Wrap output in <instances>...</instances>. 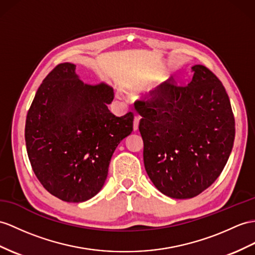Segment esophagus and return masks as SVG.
Masks as SVG:
<instances>
[{
	"mask_svg": "<svg viewBox=\"0 0 255 255\" xmlns=\"http://www.w3.org/2000/svg\"><path fill=\"white\" fill-rule=\"evenodd\" d=\"M138 124H139V117L138 116H135L134 121H133L134 131H137V129H138Z\"/></svg>",
	"mask_w": 255,
	"mask_h": 255,
	"instance_id": "obj_1",
	"label": "esophagus"
}]
</instances>
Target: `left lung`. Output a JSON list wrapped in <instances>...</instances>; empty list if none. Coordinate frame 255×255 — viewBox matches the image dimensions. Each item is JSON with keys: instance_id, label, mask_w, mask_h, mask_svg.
Returning <instances> with one entry per match:
<instances>
[{"instance_id": "8db88e82", "label": "left lung", "mask_w": 255, "mask_h": 255, "mask_svg": "<svg viewBox=\"0 0 255 255\" xmlns=\"http://www.w3.org/2000/svg\"><path fill=\"white\" fill-rule=\"evenodd\" d=\"M191 70L188 85L171 78L135 102L147 174L158 190L175 199L194 198L216 181L235 139L225 88L207 67Z\"/></svg>"}]
</instances>
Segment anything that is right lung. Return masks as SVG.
<instances>
[{
	"label": "right lung",
	"instance_id": "obj_1",
	"mask_svg": "<svg viewBox=\"0 0 255 255\" xmlns=\"http://www.w3.org/2000/svg\"><path fill=\"white\" fill-rule=\"evenodd\" d=\"M76 65L56 66L29 108L24 138L31 166L49 194L83 202L103 188L110 159L133 131V113L116 117L107 84H84Z\"/></svg>",
	"mask_w": 255,
	"mask_h": 255
}]
</instances>
